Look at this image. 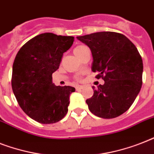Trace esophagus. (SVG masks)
Here are the masks:
<instances>
[{
    "mask_svg": "<svg viewBox=\"0 0 154 154\" xmlns=\"http://www.w3.org/2000/svg\"><path fill=\"white\" fill-rule=\"evenodd\" d=\"M82 89H83V86H81V85H77V86H76V89H77V91L82 90Z\"/></svg>",
    "mask_w": 154,
    "mask_h": 154,
    "instance_id": "1",
    "label": "esophagus"
}]
</instances>
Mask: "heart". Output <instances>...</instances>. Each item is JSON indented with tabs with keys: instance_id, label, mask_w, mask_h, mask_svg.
Masks as SVG:
<instances>
[{
	"instance_id": "1",
	"label": "heart",
	"mask_w": 154,
	"mask_h": 154,
	"mask_svg": "<svg viewBox=\"0 0 154 154\" xmlns=\"http://www.w3.org/2000/svg\"><path fill=\"white\" fill-rule=\"evenodd\" d=\"M85 49H87L86 46H85V45H77V46L75 47L74 50H73V52H74L75 55H78L79 53H82L83 50H85ZM77 80H81V77H77Z\"/></svg>"
}]
</instances>
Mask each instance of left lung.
Segmentation results:
<instances>
[{
    "instance_id": "1",
    "label": "left lung",
    "mask_w": 154,
    "mask_h": 154,
    "mask_svg": "<svg viewBox=\"0 0 154 154\" xmlns=\"http://www.w3.org/2000/svg\"><path fill=\"white\" fill-rule=\"evenodd\" d=\"M89 46L94 58L92 70L104 80L86 103L92 113L110 119L129 109L141 90L143 62L136 46L125 35L98 32L77 37Z\"/></svg>"
}]
</instances>
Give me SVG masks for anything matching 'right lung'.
Returning a JSON list of instances; mask_svg holds the SVG:
<instances>
[{
  "mask_svg": "<svg viewBox=\"0 0 154 154\" xmlns=\"http://www.w3.org/2000/svg\"><path fill=\"white\" fill-rule=\"evenodd\" d=\"M73 41L69 36L42 33L26 42L16 56L11 81L13 94L23 111L39 123H56L67 113L75 88L56 86L52 75Z\"/></svg>",
  "mask_w": 154,
  "mask_h": 154,
  "instance_id": "right-lung-1",
  "label": "right lung"
}]
</instances>
